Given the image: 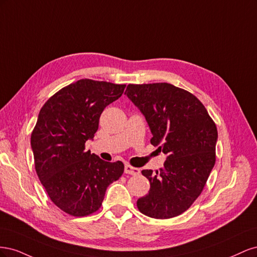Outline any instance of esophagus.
<instances>
[{
    "label": "esophagus",
    "instance_id": "esophagus-1",
    "mask_svg": "<svg viewBox=\"0 0 257 257\" xmlns=\"http://www.w3.org/2000/svg\"><path fill=\"white\" fill-rule=\"evenodd\" d=\"M124 173L127 174V175L137 176V175L141 174V169L137 168V167L131 166L130 164H125V166H124Z\"/></svg>",
    "mask_w": 257,
    "mask_h": 257
}]
</instances>
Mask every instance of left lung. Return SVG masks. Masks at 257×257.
<instances>
[{"label": "left lung", "instance_id": "left-lung-1", "mask_svg": "<svg viewBox=\"0 0 257 257\" xmlns=\"http://www.w3.org/2000/svg\"><path fill=\"white\" fill-rule=\"evenodd\" d=\"M125 94L149 124L151 144L167 155L160 170L142 172L150 191L137 208L154 219L180 215L203 192L214 166L215 123L195 95L170 83L128 84Z\"/></svg>", "mask_w": 257, "mask_h": 257}]
</instances>
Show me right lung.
Returning a JSON list of instances; mask_svg holds the SVG:
<instances>
[{
  "mask_svg": "<svg viewBox=\"0 0 257 257\" xmlns=\"http://www.w3.org/2000/svg\"><path fill=\"white\" fill-rule=\"evenodd\" d=\"M125 84L80 79L44 104L31 135L36 174L52 203L73 216L94 213L107 186L124 172L121 161L105 162L85 151L99 116L118 99Z\"/></svg>",
  "mask_w": 257,
  "mask_h": 257,
  "instance_id": "right-lung-1",
  "label": "right lung"
}]
</instances>
